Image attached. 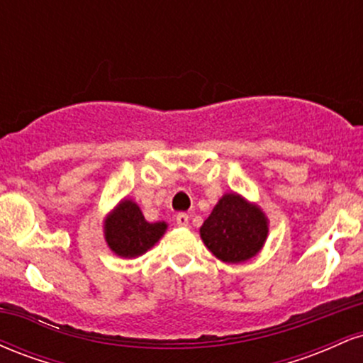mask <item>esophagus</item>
Instances as JSON below:
<instances>
[{
    "label": "esophagus",
    "mask_w": 363,
    "mask_h": 363,
    "mask_svg": "<svg viewBox=\"0 0 363 363\" xmlns=\"http://www.w3.org/2000/svg\"><path fill=\"white\" fill-rule=\"evenodd\" d=\"M176 222H177V225H181V227H187V225H189V215L179 213L176 216Z\"/></svg>",
    "instance_id": "obj_1"
}]
</instances>
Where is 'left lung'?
I'll use <instances>...</instances> for the list:
<instances>
[{
    "label": "left lung",
    "instance_id": "obj_1",
    "mask_svg": "<svg viewBox=\"0 0 363 363\" xmlns=\"http://www.w3.org/2000/svg\"><path fill=\"white\" fill-rule=\"evenodd\" d=\"M203 242L223 262H244L256 256L268 237V218L240 194L227 193L199 228Z\"/></svg>",
    "mask_w": 363,
    "mask_h": 363
}]
</instances>
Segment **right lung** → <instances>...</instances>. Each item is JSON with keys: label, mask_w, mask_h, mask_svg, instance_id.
I'll return each mask as SVG.
<instances>
[{"label": "right lung", "mask_w": 363, "mask_h": 363, "mask_svg": "<svg viewBox=\"0 0 363 363\" xmlns=\"http://www.w3.org/2000/svg\"><path fill=\"white\" fill-rule=\"evenodd\" d=\"M167 230V223H150L140 206L123 199L104 222V235L112 252L121 257H138L152 249Z\"/></svg>", "instance_id": "right-lung-1"}]
</instances>
